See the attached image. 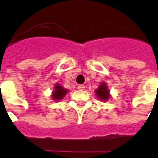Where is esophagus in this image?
Here are the masks:
<instances>
[{
    "instance_id": "obj_1",
    "label": "esophagus",
    "mask_w": 158,
    "mask_h": 158,
    "mask_svg": "<svg viewBox=\"0 0 158 158\" xmlns=\"http://www.w3.org/2000/svg\"><path fill=\"white\" fill-rule=\"evenodd\" d=\"M77 89H78L79 90H84L85 89V86L82 85V84H81V85H78Z\"/></svg>"
}]
</instances>
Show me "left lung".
Segmentation results:
<instances>
[{"label":"left lung","mask_w":158,"mask_h":158,"mask_svg":"<svg viewBox=\"0 0 158 158\" xmlns=\"http://www.w3.org/2000/svg\"><path fill=\"white\" fill-rule=\"evenodd\" d=\"M110 92L107 89V85L106 82H102L101 85L98 87V89L95 90V94L97 97L103 102H106L110 98Z\"/></svg>","instance_id":"left-lung-1"}]
</instances>
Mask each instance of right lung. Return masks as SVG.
<instances>
[{
    "instance_id": "right-lung-1",
    "label": "right lung",
    "mask_w": 158,
    "mask_h": 158,
    "mask_svg": "<svg viewBox=\"0 0 158 158\" xmlns=\"http://www.w3.org/2000/svg\"><path fill=\"white\" fill-rule=\"evenodd\" d=\"M67 92H68V90L65 89L64 88H63L58 83H56V84H55L54 89L52 91V98L53 100L56 101V102L57 101H61L66 95Z\"/></svg>"
}]
</instances>
